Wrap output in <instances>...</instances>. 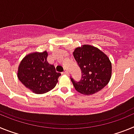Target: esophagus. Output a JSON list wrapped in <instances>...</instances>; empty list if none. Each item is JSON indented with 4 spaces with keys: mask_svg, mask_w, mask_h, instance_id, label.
I'll use <instances>...</instances> for the list:
<instances>
[{
    "mask_svg": "<svg viewBox=\"0 0 134 134\" xmlns=\"http://www.w3.org/2000/svg\"><path fill=\"white\" fill-rule=\"evenodd\" d=\"M62 74H65V75H68V72H67V71H66V70L64 71L62 73Z\"/></svg>",
    "mask_w": 134,
    "mask_h": 134,
    "instance_id": "34e87169",
    "label": "esophagus"
}]
</instances>
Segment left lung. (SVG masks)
<instances>
[{
	"instance_id": "left-lung-1",
	"label": "left lung",
	"mask_w": 134,
	"mask_h": 134,
	"mask_svg": "<svg viewBox=\"0 0 134 134\" xmlns=\"http://www.w3.org/2000/svg\"><path fill=\"white\" fill-rule=\"evenodd\" d=\"M73 55L82 71L80 81L70 79L78 92L91 95L99 92L109 83L112 66L109 58L102 51L86 44L76 48Z\"/></svg>"
}]
</instances>
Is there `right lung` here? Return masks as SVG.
<instances>
[{"label": "right lung", "instance_id": "add662e5", "mask_svg": "<svg viewBox=\"0 0 134 134\" xmlns=\"http://www.w3.org/2000/svg\"><path fill=\"white\" fill-rule=\"evenodd\" d=\"M48 52L31 53L21 60L17 76L26 88L35 94H43L54 88L60 73L47 62Z\"/></svg>", "mask_w": 134, "mask_h": 134}]
</instances>
